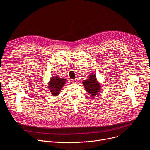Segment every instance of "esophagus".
<instances>
[{"label": "esophagus", "mask_w": 150, "mask_h": 150, "mask_svg": "<svg viewBox=\"0 0 150 150\" xmlns=\"http://www.w3.org/2000/svg\"><path fill=\"white\" fill-rule=\"evenodd\" d=\"M78 82V79H75L72 80V83H77Z\"/></svg>", "instance_id": "34e87169"}]
</instances>
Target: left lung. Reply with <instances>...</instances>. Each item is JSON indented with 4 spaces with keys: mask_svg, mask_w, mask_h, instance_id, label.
<instances>
[{
    "mask_svg": "<svg viewBox=\"0 0 150 150\" xmlns=\"http://www.w3.org/2000/svg\"><path fill=\"white\" fill-rule=\"evenodd\" d=\"M83 85L86 91L90 94L91 97H94L99 94L101 90V85L97 81L94 74H91L89 78L83 81Z\"/></svg>",
    "mask_w": 150,
    "mask_h": 150,
    "instance_id": "1",
    "label": "left lung"
}]
</instances>
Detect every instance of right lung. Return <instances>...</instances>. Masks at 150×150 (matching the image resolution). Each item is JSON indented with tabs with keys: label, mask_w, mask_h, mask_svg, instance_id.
<instances>
[{
	"label": "right lung",
	"mask_w": 150,
	"mask_h": 150,
	"mask_svg": "<svg viewBox=\"0 0 150 150\" xmlns=\"http://www.w3.org/2000/svg\"><path fill=\"white\" fill-rule=\"evenodd\" d=\"M66 79L59 78L57 76L52 77L49 83V88L53 96H57L59 94L62 87L65 84Z\"/></svg>",
	"instance_id": "1"
}]
</instances>
